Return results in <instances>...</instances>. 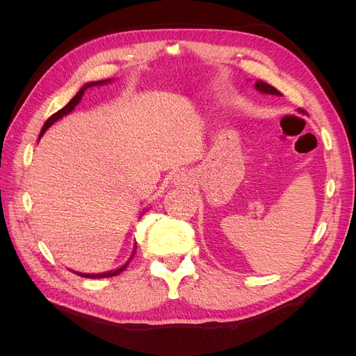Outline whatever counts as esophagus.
Instances as JSON below:
<instances>
[{"instance_id":"34e87169","label":"esophagus","mask_w":356,"mask_h":356,"mask_svg":"<svg viewBox=\"0 0 356 356\" xmlns=\"http://www.w3.org/2000/svg\"><path fill=\"white\" fill-rule=\"evenodd\" d=\"M190 177L187 175V174H184V172H182V174H178L177 177H175V179H174V182L177 186H184V184H190Z\"/></svg>"}]
</instances>
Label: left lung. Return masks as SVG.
<instances>
[{
    "label": "left lung",
    "mask_w": 356,
    "mask_h": 356,
    "mask_svg": "<svg viewBox=\"0 0 356 356\" xmlns=\"http://www.w3.org/2000/svg\"><path fill=\"white\" fill-rule=\"evenodd\" d=\"M255 89H257L258 92H261V93L281 95V92H279L276 88H273V86H270V84H267V83H266V81H263V80H258V81H255Z\"/></svg>",
    "instance_id": "left-lung-1"
}]
</instances>
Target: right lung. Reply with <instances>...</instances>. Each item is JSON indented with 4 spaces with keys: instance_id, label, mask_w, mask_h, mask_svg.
<instances>
[{
    "instance_id": "add662e5",
    "label": "right lung",
    "mask_w": 356,
    "mask_h": 356,
    "mask_svg": "<svg viewBox=\"0 0 356 356\" xmlns=\"http://www.w3.org/2000/svg\"><path fill=\"white\" fill-rule=\"evenodd\" d=\"M110 80H101V81H92V83H88L86 86H83V88L80 89V92L74 96V98L63 106L62 110H59L58 113H55L53 115H50L49 118H47V122L44 123V126H42V129H41V134H40V138L42 136V134H44L47 129L55 123L56 120H59V118H62L63 115H67V114H70L75 106H77V104L81 101V96H83V93L86 92V89H89V88H92V86H99V84H104V83H108ZM136 250V248H135ZM135 255V251H134V254H132V257ZM132 257H131V260H132ZM127 264H129V261L124 264V266H122L120 268H117V270H113V272H105V273H98V275H90V273H79V272H74L75 275H79V276H83V277H90V279H98V277H113V276H117V275H120L124 268L127 267Z\"/></svg>"
}]
</instances>
